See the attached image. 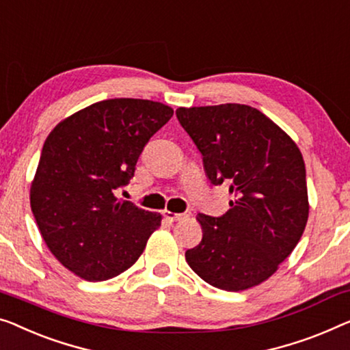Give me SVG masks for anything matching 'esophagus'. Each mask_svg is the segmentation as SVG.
<instances>
[{"mask_svg": "<svg viewBox=\"0 0 350 350\" xmlns=\"http://www.w3.org/2000/svg\"><path fill=\"white\" fill-rule=\"evenodd\" d=\"M163 215L168 218L170 221H177V220H182V218H187L190 217V212H184V213H174V212H170V211H165Z\"/></svg>", "mask_w": 350, "mask_h": 350, "instance_id": "obj_1", "label": "esophagus"}]
</instances>
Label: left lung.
I'll return each mask as SVG.
<instances>
[{"instance_id": "obj_1", "label": "left lung", "mask_w": 350, "mask_h": 350, "mask_svg": "<svg viewBox=\"0 0 350 350\" xmlns=\"http://www.w3.org/2000/svg\"><path fill=\"white\" fill-rule=\"evenodd\" d=\"M176 116L202 154L212 185L234 196L221 217L198 213L202 241L185 259L206 283L245 291L272 276L308 221V190L300 149L259 109L223 103L177 108Z\"/></svg>"}]
</instances>
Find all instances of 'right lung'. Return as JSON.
<instances>
[{"mask_svg": "<svg viewBox=\"0 0 350 350\" xmlns=\"http://www.w3.org/2000/svg\"><path fill=\"white\" fill-rule=\"evenodd\" d=\"M173 108L108 98L66 118L42 148L31 211L53 256L86 281H105L137 262L161 215L119 201L146 143Z\"/></svg>", "mask_w": 350, "mask_h": 350, "instance_id": "obj_1", "label": "right lung"}]
</instances>
